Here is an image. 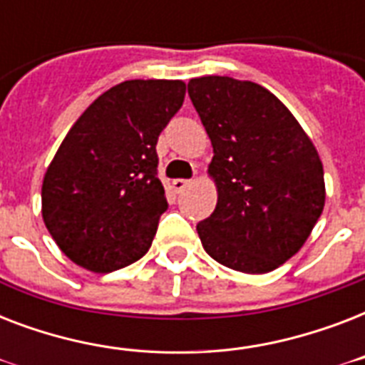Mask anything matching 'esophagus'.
Wrapping results in <instances>:
<instances>
[{
  "label": "esophagus",
  "instance_id": "esophagus-1",
  "mask_svg": "<svg viewBox=\"0 0 365 365\" xmlns=\"http://www.w3.org/2000/svg\"><path fill=\"white\" fill-rule=\"evenodd\" d=\"M189 183H191V180H174V182H172V189H174L176 193H182L183 189L189 187Z\"/></svg>",
  "mask_w": 365,
  "mask_h": 365
}]
</instances>
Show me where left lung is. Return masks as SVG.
Wrapping results in <instances>:
<instances>
[{"instance_id":"obj_1","label":"left lung","mask_w":365,"mask_h":365,"mask_svg":"<svg viewBox=\"0 0 365 365\" xmlns=\"http://www.w3.org/2000/svg\"><path fill=\"white\" fill-rule=\"evenodd\" d=\"M189 96L214 157L216 210L197 225L217 263L263 274L307 242L326 202L324 166L292 111L257 83L195 77Z\"/></svg>"}]
</instances>
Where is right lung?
I'll return each mask as SVG.
<instances>
[{
    "label": "right lung",
    "instance_id": "1",
    "mask_svg": "<svg viewBox=\"0 0 365 365\" xmlns=\"http://www.w3.org/2000/svg\"><path fill=\"white\" fill-rule=\"evenodd\" d=\"M185 98L180 79H132L73 123L41 185V216L76 265L111 272L145 255L168 208L157 140Z\"/></svg>",
    "mask_w": 365,
    "mask_h": 365
}]
</instances>
